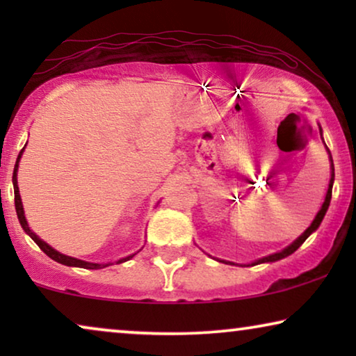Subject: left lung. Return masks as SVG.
Instances as JSON below:
<instances>
[{"label":"left lung","instance_id":"8db88e82","mask_svg":"<svg viewBox=\"0 0 356 356\" xmlns=\"http://www.w3.org/2000/svg\"><path fill=\"white\" fill-rule=\"evenodd\" d=\"M330 154V152H329ZM330 162H332V157H330ZM330 167H332V177H330V183H329V189H327V194H325V201H324V204H323V207H321V211L318 212V216H316V218L313 220V223H311V225L306 228V232L303 233V235H301L298 240H295L293 243H291L290 246H286L285 250H282L280 252H274V254H270V256H266V257H262V259H259V261H256V262H252V266H256V264H262V262H274V261H279V259H284V257H286V256H290L291 252H295L296 250H298V248L303 245L305 243V240L306 238H308L311 233H313L316 228H318L319 225H321V222H323V218H324V216H325V212H327V209H329V204H330V197H332V183H334V163H330ZM223 262V261H222ZM225 264H228V262H225ZM230 264H233V262H230Z\"/></svg>","mask_w":356,"mask_h":356}]
</instances>
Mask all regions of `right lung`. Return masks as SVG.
<instances>
[{
	"label": "right lung",
	"mask_w": 356,
	"mask_h": 356,
	"mask_svg": "<svg viewBox=\"0 0 356 356\" xmlns=\"http://www.w3.org/2000/svg\"><path fill=\"white\" fill-rule=\"evenodd\" d=\"M24 150V149H22ZM22 150L19 152L17 155V160H16V167H14V175H13V184H14V206H16V213H17V218L19 222H21V225L24 228V232L29 233V236L32 238L33 241L37 243L38 248L45 252L47 256H50L53 261L60 262V264H65V266H74V267H84V269H104V267L110 266V264H92V262H86V261H81V259H74V257H70V256H65L61 254V252H58L53 250L51 246H48L45 241H42L40 238H38L35 233H33L31 228H29L27 225V220L26 217H24V209H22V202H21V194H19V186H17V178H16V172H17V167H19V160H21V155H22ZM134 254H131L128 257H123V259H120L116 264H121V262L124 261H129L131 257H133Z\"/></svg>",
	"instance_id": "1"
}]
</instances>
